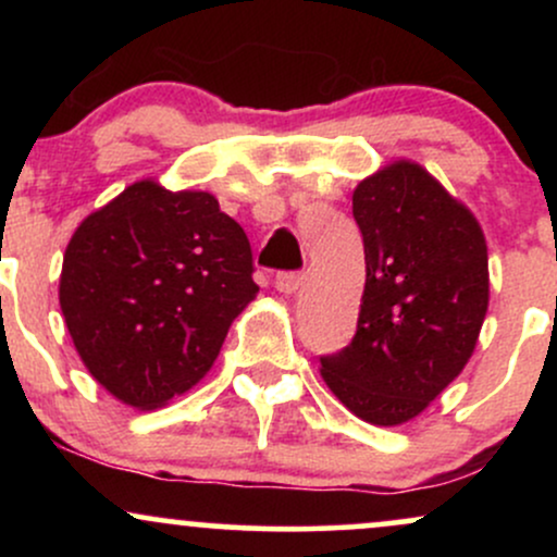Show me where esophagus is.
<instances>
[{
    "label": "esophagus",
    "mask_w": 557,
    "mask_h": 557,
    "mask_svg": "<svg viewBox=\"0 0 557 557\" xmlns=\"http://www.w3.org/2000/svg\"><path fill=\"white\" fill-rule=\"evenodd\" d=\"M300 283H304V274L300 272H280L277 277H274V287H277L283 296H293L300 287Z\"/></svg>",
    "instance_id": "obj_1"
}]
</instances>
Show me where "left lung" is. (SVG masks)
<instances>
[{
	"label": "left lung",
	"instance_id": "1",
	"mask_svg": "<svg viewBox=\"0 0 557 557\" xmlns=\"http://www.w3.org/2000/svg\"><path fill=\"white\" fill-rule=\"evenodd\" d=\"M363 235L359 330L322 380L374 426L417 419L463 372L490 306L487 240L466 203L411 159L354 190Z\"/></svg>",
	"mask_w": 557,
	"mask_h": 557
}]
</instances>
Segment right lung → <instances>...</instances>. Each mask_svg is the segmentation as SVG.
<instances>
[{"label":"right lung","mask_w":557,"mask_h":557,"mask_svg":"<svg viewBox=\"0 0 557 557\" xmlns=\"http://www.w3.org/2000/svg\"><path fill=\"white\" fill-rule=\"evenodd\" d=\"M246 233L209 190L127 185L75 227L60 309L83 367L107 393L154 411L212 369L257 298Z\"/></svg>","instance_id":"1"}]
</instances>
